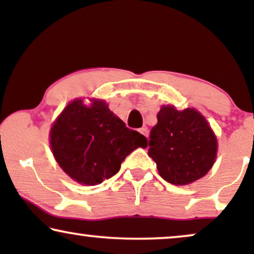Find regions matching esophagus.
<instances>
[{"mask_svg": "<svg viewBox=\"0 0 254 254\" xmlns=\"http://www.w3.org/2000/svg\"><path fill=\"white\" fill-rule=\"evenodd\" d=\"M138 131H140L141 134H143L145 137H148V129H147V127H142V128H140V129H138Z\"/></svg>", "mask_w": 254, "mask_h": 254, "instance_id": "34e87169", "label": "esophagus"}]
</instances>
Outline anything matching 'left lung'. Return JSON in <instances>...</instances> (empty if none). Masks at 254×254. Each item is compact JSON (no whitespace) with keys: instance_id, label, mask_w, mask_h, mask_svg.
<instances>
[{"instance_id":"1","label":"left lung","mask_w":254,"mask_h":254,"mask_svg":"<svg viewBox=\"0 0 254 254\" xmlns=\"http://www.w3.org/2000/svg\"><path fill=\"white\" fill-rule=\"evenodd\" d=\"M149 138V157L155 161L159 176L175 185L200 179L216 158V137L204 117L194 109L177 111L163 106Z\"/></svg>"}]
</instances>
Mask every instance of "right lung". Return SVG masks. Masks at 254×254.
Returning a JSON list of instances; mask_svg holds the SVG:
<instances>
[{"label": "right lung", "mask_w": 254, "mask_h": 254, "mask_svg": "<svg viewBox=\"0 0 254 254\" xmlns=\"http://www.w3.org/2000/svg\"><path fill=\"white\" fill-rule=\"evenodd\" d=\"M147 138L129 129L104 100L91 106L76 99L62 111L51 129V147L58 164L79 184L98 185L119 172L121 163Z\"/></svg>", "instance_id": "obj_1"}]
</instances>
